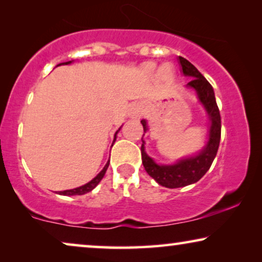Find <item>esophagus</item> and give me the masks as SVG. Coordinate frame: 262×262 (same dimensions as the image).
Masks as SVG:
<instances>
[{
  "instance_id": "esophagus-1",
  "label": "esophagus",
  "mask_w": 262,
  "mask_h": 262,
  "mask_svg": "<svg viewBox=\"0 0 262 262\" xmlns=\"http://www.w3.org/2000/svg\"><path fill=\"white\" fill-rule=\"evenodd\" d=\"M142 106L139 105V103H135V105H132L130 108V116L132 118H137L142 114Z\"/></svg>"
}]
</instances>
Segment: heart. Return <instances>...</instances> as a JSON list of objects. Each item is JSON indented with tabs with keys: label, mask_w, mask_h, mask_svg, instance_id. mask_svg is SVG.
<instances>
[{
	"label": "heart",
	"mask_w": 262,
	"mask_h": 262,
	"mask_svg": "<svg viewBox=\"0 0 262 262\" xmlns=\"http://www.w3.org/2000/svg\"><path fill=\"white\" fill-rule=\"evenodd\" d=\"M145 71H146V73H148V74L151 75V74L155 73V67L151 66V64H150V66H146V67H145ZM159 75H160V77L162 78V80H168V78H170V76H171L170 71L168 70L166 67L161 68Z\"/></svg>",
	"instance_id": "obj_1"
}]
</instances>
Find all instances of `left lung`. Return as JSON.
Instances as JSON below:
<instances>
[{
	"label": "left lung",
	"mask_w": 262,
	"mask_h": 262,
	"mask_svg": "<svg viewBox=\"0 0 262 262\" xmlns=\"http://www.w3.org/2000/svg\"><path fill=\"white\" fill-rule=\"evenodd\" d=\"M179 63L181 66V73L184 76L192 78L186 84V87L194 89L196 98L200 105L206 111L207 118L210 121L209 137L206 144L193 156L178 160L171 164H159L154 161L145 151V142L142 137V162L146 173L155 180L157 184L167 188H179L185 186L195 184L199 181L206 171L210 169L214 157L217 155L218 146L221 141V114L218 110L216 98L212 85L209 81L199 73L198 69L189 63L184 57H179ZM144 128V134L149 130L148 123L145 119L141 120ZM144 136V135H143Z\"/></svg>",
	"instance_id": "left-lung-1"
}]
</instances>
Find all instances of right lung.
Returning <instances> with one entry per match:
<instances>
[{
	"label": "right lung",
	"mask_w": 262,
	"mask_h": 262,
	"mask_svg": "<svg viewBox=\"0 0 262 262\" xmlns=\"http://www.w3.org/2000/svg\"><path fill=\"white\" fill-rule=\"evenodd\" d=\"M70 63H73V60H69V62H66V63H60V64H58V66H68V64H70ZM58 66H57V67H58ZM120 128H121V126L118 128L116 134H114L113 143L116 142L117 135H118V132L120 131ZM112 146H113V144H112ZM108 166H110V160L107 161V163L105 164V167L102 168V170L100 171V173L96 175V177L93 179V180L87 182V184L83 185V186H80V187H76V188H73V189H67V191H60V192H58V194H60V195H82V194H85V193L93 191V189H94L96 186L99 185V182L102 180V178L105 177V173H106V170H107V168H108Z\"/></svg>",
	"instance_id": "1"
}]
</instances>
